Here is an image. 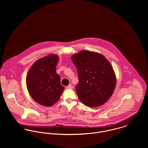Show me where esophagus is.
Masks as SVG:
<instances>
[{
  "label": "esophagus",
  "instance_id": "1",
  "mask_svg": "<svg viewBox=\"0 0 148 148\" xmlns=\"http://www.w3.org/2000/svg\"><path fill=\"white\" fill-rule=\"evenodd\" d=\"M66 89H72V88H73V86H72V85L71 84H70L66 86Z\"/></svg>",
  "mask_w": 148,
  "mask_h": 148
}]
</instances>
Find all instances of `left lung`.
Listing matches in <instances>:
<instances>
[{
    "instance_id": "obj_1",
    "label": "left lung",
    "mask_w": 148,
    "mask_h": 148,
    "mask_svg": "<svg viewBox=\"0 0 148 148\" xmlns=\"http://www.w3.org/2000/svg\"><path fill=\"white\" fill-rule=\"evenodd\" d=\"M71 59L77 70L79 83L76 90L80 101L90 108L105 104L116 84L113 69L103 55L82 51Z\"/></svg>"
}]
</instances>
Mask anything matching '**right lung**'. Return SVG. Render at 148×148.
<instances>
[{"label":"right lung","mask_w":148,"mask_h":148,"mask_svg":"<svg viewBox=\"0 0 148 148\" xmlns=\"http://www.w3.org/2000/svg\"><path fill=\"white\" fill-rule=\"evenodd\" d=\"M58 56L50 55L32 65L27 74L26 84L31 97L38 104L51 106L59 100L64 86L56 72Z\"/></svg>","instance_id":"obj_1"}]
</instances>
